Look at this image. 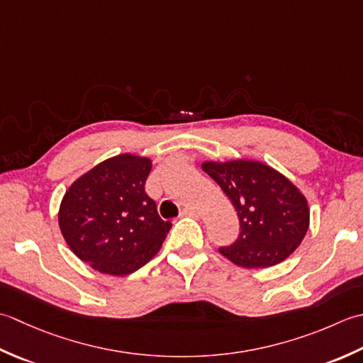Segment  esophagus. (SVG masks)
<instances>
[{
    "instance_id": "1",
    "label": "esophagus",
    "mask_w": 363,
    "mask_h": 363,
    "mask_svg": "<svg viewBox=\"0 0 363 363\" xmlns=\"http://www.w3.org/2000/svg\"><path fill=\"white\" fill-rule=\"evenodd\" d=\"M180 216H188V218H197L199 213L194 210V208H183Z\"/></svg>"
}]
</instances>
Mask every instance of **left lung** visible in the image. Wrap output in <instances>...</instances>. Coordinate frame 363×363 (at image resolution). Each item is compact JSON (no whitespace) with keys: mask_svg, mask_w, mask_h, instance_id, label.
<instances>
[{"mask_svg":"<svg viewBox=\"0 0 363 363\" xmlns=\"http://www.w3.org/2000/svg\"><path fill=\"white\" fill-rule=\"evenodd\" d=\"M202 169L230 199L241 232L219 252L241 268H269L290 257L310 224L306 196L274 167L254 160L203 161Z\"/></svg>","mask_w":363,"mask_h":363,"instance_id":"left-lung-1","label":"left lung"}]
</instances>
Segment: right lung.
<instances>
[{
	"mask_svg": "<svg viewBox=\"0 0 363 363\" xmlns=\"http://www.w3.org/2000/svg\"><path fill=\"white\" fill-rule=\"evenodd\" d=\"M152 160L121 153L70 184L59 205V228L70 250L92 269L128 276L158 254L171 220H162L144 184Z\"/></svg>",
	"mask_w": 363,
	"mask_h": 363,
	"instance_id": "1",
	"label": "right lung"
}]
</instances>
